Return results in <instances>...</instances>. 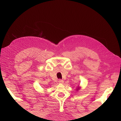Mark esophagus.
Returning a JSON list of instances; mask_svg holds the SVG:
<instances>
[{"mask_svg": "<svg viewBox=\"0 0 121 121\" xmlns=\"http://www.w3.org/2000/svg\"><path fill=\"white\" fill-rule=\"evenodd\" d=\"M58 83L60 84H63L64 83V81L63 80H58Z\"/></svg>", "mask_w": 121, "mask_h": 121, "instance_id": "obj_1", "label": "esophagus"}]
</instances>
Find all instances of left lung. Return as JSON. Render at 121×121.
<instances>
[{
	"label": "left lung",
	"mask_w": 121,
	"mask_h": 121,
	"mask_svg": "<svg viewBox=\"0 0 121 121\" xmlns=\"http://www.w3.org/2000/svg\"><path fill=\"white\" fill-rule=\"evenodd\" d=\"M80 89H81V87H80L79 86H78L77 87V88H76V91H78V90H80Z\"/></svg>",
	"instance_id": "obj_1"
}]
</instances>
